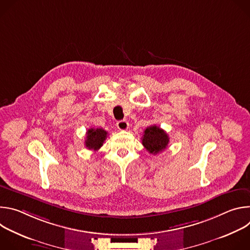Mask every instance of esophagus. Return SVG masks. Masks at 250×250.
Segmentation results:
<instances>
[{"label": "esophagus", "instance_id": "obj_1", "mask_svg": "<svg viewBox=\"0 0 250 250\" xmlns=\"http://www.w3.org/2000/svg\"><path fill=\"white\" fill-rule=\"evenodd\" d=\"M117 127L120 129V130H126L128 128V123L125 120L123 121H119L117 123Z\"/></svg>", "mask_w": 250, "mask_h": 250}]
</instances>
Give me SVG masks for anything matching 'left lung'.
I'll use <instances>...</instances> for the list:
<instances>
[{"instance_id":"1","label":"left lung","mask_w":250,"mask_h":250,"mask_svg":"<svg viewBox=\"0 0 250 250\" xmlns=\"http://www.w3.org/2000/svg\"><path fill=\"white\" fill-rule=\"evenodd\" d=\"M169 144L168 134L156 125H150L145 130L142 136V146L149 153L157 154L164 150Z\"/></svg>"}]
</instances>
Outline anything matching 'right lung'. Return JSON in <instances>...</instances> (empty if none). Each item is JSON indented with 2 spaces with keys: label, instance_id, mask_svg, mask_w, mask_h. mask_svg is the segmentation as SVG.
<instances>
[{
  "label": "right lung",
  "instance_id": "obj_1",
  "mask_svg": "<svg viewBox=\"0 0 250 250\" xmlns=\"http://www.w3.org/2000/svg\"><path fill=\"white\" fill-rule=\"evenodd\" d=\"M86 140L85 146L88 149H93L97 151L104 144L108 132L103 128H90L86 133Z\"/></svg>",
  "mask_w": 250,
  "mask_h": 250
}]
</instances>
